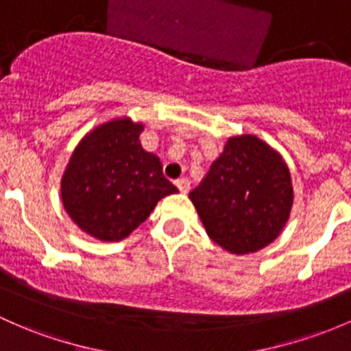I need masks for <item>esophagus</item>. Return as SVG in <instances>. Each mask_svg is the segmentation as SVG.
I'll return each mask as SVG.
<instances>
[{"label": "esophagus", "mask_w": 351, "mask_h": 351, "mask_svg": "<svg viewBox=\"0 0 351 351\" xmlns=\"http://www.w3.org/2000/svg\"><path fill=\"white\" fill-rule=\"evenodd\" d=\"M175 185H176V188H178L180 191H182V193H186V191L190 190V182H188L186 178L175 180Z\"/></svg>", "instance_id": "1"}]
</instances>
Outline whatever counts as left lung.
I'll use <instances>...</instances> for the list:
<instances>
[{
	"label": "left lung",
	"mask_w": 351,
	"mask_h": 351,
	"mask_svg": "<svg viewBox=\"0 0 351 351\" xmlns=\"http://www.w3.org/2000/svg\"><path fill=\"white\" fill-rule=\"evenodd\" d=\"M190 200L206 235L230 254L257 252L281 235L294 202L289 168L256 134L230 136Z\"/></svg>",
	"instance_id": "8db88e82"
}]
</instances>
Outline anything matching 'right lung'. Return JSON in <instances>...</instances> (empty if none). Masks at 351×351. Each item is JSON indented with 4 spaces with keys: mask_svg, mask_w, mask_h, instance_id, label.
<instances>
[{
    "mask_svg": "<svg viewBox=\"0 0 351 351\" xmlns=\"http://www.w3.org/2000/svg\"><path fill=\"white\" fill-rule=\"evenodd\" d=\"M145 124L112 117L87 132L60 180L62 205L73 223L102 242L131 235L161 198L178 193L163 165L143 147Z\"/></svg>",
    "mask_w": 351,
    "mask_h": 351,
    "instance_id": "obj_1",
    "label": "right lung"
}]
</instances>
